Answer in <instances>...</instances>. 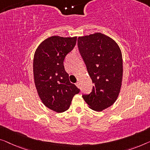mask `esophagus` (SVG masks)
<instances>
[{
	"mask_svg": "<svg viewBox=\"0 0 150 150\" xmlns=\"http://www.w3.org/2000/svg\"><path fill=\"white\" fill-rule=\"evenodd\" d=\"M75 85H76V86H77L78 88H80V83L79 82H77L75 83Z\"/></svg>",
	"mask_w": 150,
	"mask_h": 150,
	"instance_id": "34e87169",
	"label": "esophagus"
}]
</instances>
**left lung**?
Returning <instances> with one entry per match:
<instances>
[{"label": "left lung", "mask_w": 150, "mask_h": 150, "mask_svg": "<svg viewBox=\"0 0 150 150\" xmlns=\"http://www.w3.org/2000/svg\"><path fill=\"white\" fill-rule=\"evenodd\" d=\"M78 48L94 83L91 93L83 95L91 110L102 111L115 103L122 86V52L113 39L95 33L77 40Z\"/></svg>", "instance_id": "obj_1"}]
</instances>
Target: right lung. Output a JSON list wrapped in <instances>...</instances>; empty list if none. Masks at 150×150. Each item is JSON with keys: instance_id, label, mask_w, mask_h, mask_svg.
Here are the masks:
<instances>
[{"instance_id": "add662e5", "label": "right lung", "mask_w": 150, "mask_h": 150, "mask_svg": "<svg viewBox=\"0 0 150 150\" xmlns=\"http://www.w3.org/2000/svg\"><path fill=\"white\" fill-rule=\"evenodd\" d=\"M76 42V36L53 35L40 43L33 56V78L38 94L47 108L57 112L67 110L73 96L80 91L69 81L63 64Z\"/></svg>"}]
</instances>
